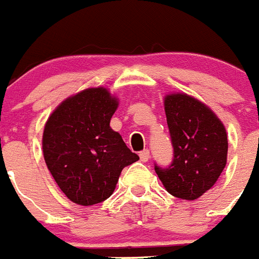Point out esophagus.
<instances>
[{"mask_svg": "<svg viewBox=\"0 0 259 259\" xmlns=\"http://www.w3.org/2000/svg\"><path fill=\"white\" fill-rule=\"evenodd\" d=\"M139 156H140V160L143 161V162H147V161L149 160V151H148V149H144V151L140 152Z\"/></svg>", "mask_w": 259, "mask_h": 259, "instance_id": "esophagus-1", "label": "esophagus"}]
</instances>
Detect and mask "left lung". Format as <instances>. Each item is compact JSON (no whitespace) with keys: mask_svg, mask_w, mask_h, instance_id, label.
Here are the masks:
<instances>
[{"mask_svg":"<svg viewBox=\"0 0 259 259\" xmlns=\"http://www.w3.org/2000/svg\"><path fill=\"white\" fill-rule=\"evenodd\" d=\"M163 106L174 158L166 169L154 170L167 193L195 200L215 185L227 165V131L208 106L189 94H167Z\"/></svg>","mask_w":259,"mask_h":259,"instance_id":"1","label":"left lung"}]
</instances>
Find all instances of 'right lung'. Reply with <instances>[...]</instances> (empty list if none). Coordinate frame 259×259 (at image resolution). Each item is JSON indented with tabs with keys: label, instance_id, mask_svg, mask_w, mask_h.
I'll list each match as a JSON object with an SVG mask.
<instances>
[{
	"label": "right lung",
	"instance_id": "obj_1",
	"mask_svg": "<svg viewBox=\"0 0 259 259\" xmlns=\"http://www.w3.org/2000/svg\"><path fill=\"white\" fill-rule=\"evenodd\" d=\"M118 105L106 88H89L63 101L44 125V161L76 204L93 205L110 198L123 167L139 160L110 127Z\"/></svg>",
	"mask_w": 259,
	"mask_h": 259
}]
</instances>
